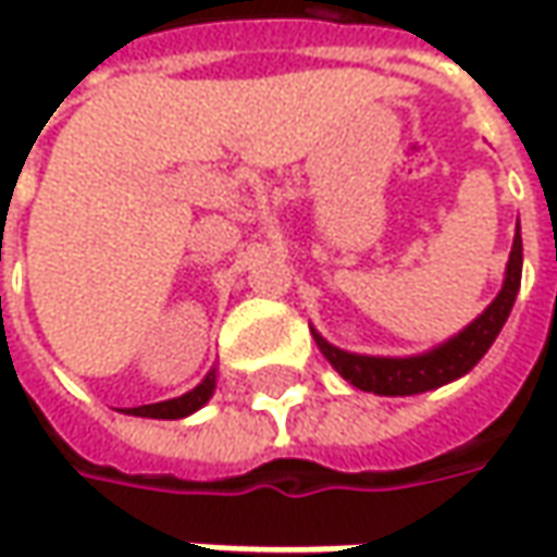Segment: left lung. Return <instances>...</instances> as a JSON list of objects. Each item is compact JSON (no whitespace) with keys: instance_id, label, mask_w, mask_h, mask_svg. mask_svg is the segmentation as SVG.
<instances>
[{"instance_id":"1","label":"left lung","mask_w":557,"mask_h":557,"mask_svg":"<svg viewBox=\"0 0 557 557\" xmlns=\"http://www.w3.org/2000/svg\"><path fill=\"white\" fill-rule=\"evenodd\" d=\"M521 263H524V247H521V232H515V245L511 257L505 267L503 290L496 294V300L456 337H449L446 344H440L437 350L421 356H356L347 350H337L319 332H312L319 350L341 372L344 381H350L359 391H369L377 396H412L443 387L449 381H456L461 374H468L481 356L493 347L496 334L503 332L505 319L515 307V297L521 290Z\"/></svg>"}]
</instances>
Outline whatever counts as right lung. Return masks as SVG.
Wrapping results in <instances>:
<instances>
[{"instance_id": "add662e5", "label": "right lung", "mask_w": 557, "mask_h": 557, "mask_svg": "<svg viewBox=\"0 0 557 557\" xmlns=\"http://www.w3.org/2000/svg\"><path fill=\"white\" fill-rule=\"evenodd\" d=\"M213 387H216V372H210L203 377L201 384L188 394L176 396V399H166V403H151V406H136L129 409V416L139 418H185L191 412H198L203 403L213 396Z\"/></svg>"}]
</instances>
